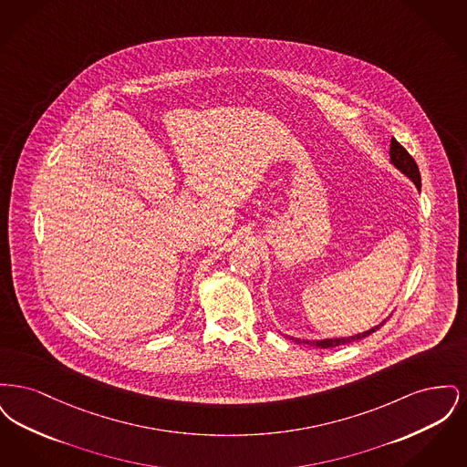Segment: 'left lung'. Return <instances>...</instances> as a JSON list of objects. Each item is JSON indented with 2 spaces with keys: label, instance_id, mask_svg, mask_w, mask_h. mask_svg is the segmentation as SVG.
<instances>
[{
  "label": "left lung",
  "instance_id": "left-lung-1",
  "mask_svg": "<svg viewBox=\"0 0 467 467\" xmlns=\"http://www.w3.org/2000/svg\"><path fill=\"white\" fill-rule=\"evenodd\" d=\"M390 162L400 170L402 175H406V177L410 178L415 185H417V189L420 191L422 189V180H420V171H419V166H417V162H415V159L410 156L408 152H406V149L400 145V141L398 140H394L392 138V141H390ZM385 324V320L383 322H379L378 326L375 327H371L369 331H364V333L354 334V336H347V337H333V339H315V341H308V339H297V337H290V339H294L296 343H305V345H310V347H317V348H333V347H339V345H347V343H352V341H357V339H362V337H368L369 334L375 333L378 331L381 326Z\"/></svg>",
  "mask_w": 467,
  "mask_h": 467
}]
</instances>
